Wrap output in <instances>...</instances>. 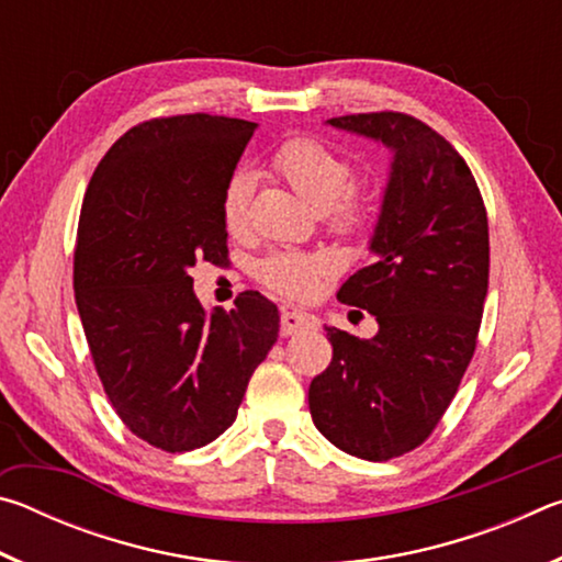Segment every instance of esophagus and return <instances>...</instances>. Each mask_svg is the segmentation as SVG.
Returning <instances> with one entry per match:
<instances>
[{
	"instance_id": "esophagus-1",
	"label": "esophagus",
	"mask_w": 562,
	"mask_h": 562,
	"mask_svg": "<svg viewBox=\"0 0 562 562\" xmlns=\"http://www.w3.org/2000/svg\"><path fill=\"white\" fill-rule=\"evenodd\" d=\"M317 322L307 312H300V310H284L282 312V335H297L302 329H310L315 327Z\"/></svg>"
}]
</instances>
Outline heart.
I'll return each instance as SVG.
<instances>
[{
	"mask_svg": "<svg viewBox=\"0 0 562 562\" xmlns=\"http://www.w3.org/2000/svg\"><path fill=\"white\" fill-rule=\"evenodd\" d=\"M272 168L288 180L304 203L319 213H335L341 225L359 221L361 203L347 195L351 186V168L335 150L312 138H294L280 146L272 156ZM252 178L235 173L223 193V223L227 233H240L247 223ZM331 270L329 255L310 252H274L258 262L262 284L290 297H304L317 288L322 274Z\"/></svg>",
	"mask_w": 562,
	"mask_h": 562,
	"instance_id": "1",
	"label": "heart"
}]
</instances>
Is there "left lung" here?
Instances as JSON below:
<instances>
[{"label": "left lung", "mask_w": 562, "mask_h": 562, "mask_svg": "<svg viewBox=\"0 0 562 562\" xmlns=\"http://www.w3.org/2000/svg\"><path fill=\"white\" fill-rule=\"evenodd\" d=\"M327 126L382 144L389 160L372 265L337 297L376 317L359 339L327 329L331 361L310 384L312 422L337 449L386 461L416 449L469 367L488 292V217L465 160L404 113H357Z\"/></svg>", "instance_id": "obj_1"}]
</instances>
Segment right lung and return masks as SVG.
<instances>
[{"mask_svg": "<svg viewBox=\"0 0 562 562\" xmlns=\"http://www.w3.org/2000/svg\"><path fill=\"white\" fill-rule=\"evenodd\" d=\"M258 123L193 116L133 126L83 198L76 307L121 422L164 451H193L235 422L247 382L280 331L260 292L203 307L190 270L223 262V193Z\"/></svg>", "mask_w": 562, "mask_h": 562, "instance_id": "1", "label": "right lung"}]
</instances>
